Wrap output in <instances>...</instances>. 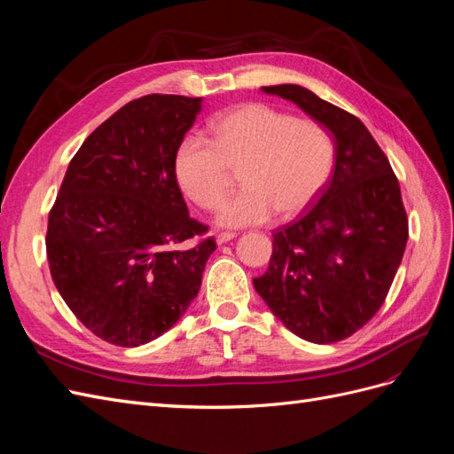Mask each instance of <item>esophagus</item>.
I'll list each match as a JSON object with an SVG mask.
<instances>
[{
    "instance_id": "esophagus-1",
    "label": "esophagus",
    "mask_w": 454,
    "mask_h": 454,
    "mask_svg": "<svg viewBox=\"0 0 454 454\" xmlns=\"http://www.w3.org/2000/svg\"><path fill=\"white\" fill-rule=\"evenodd\" d=\"M232 239H237V235L235 232H219V235L215 237V242L222 246V244H227V242H231Z\"/></svg>"
}]
</instances>
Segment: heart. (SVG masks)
<instances>
[{
    "mask_svg": "<svg viewBox=\"0 0 454 454\" xmlns=\"http://www.w3.org/2000/svg\"><path fill=\"white\" fill-rule=\"evenodd\" d=\"M212 142L187 134L174 153V176L200 208L222 202L240 168L242 189L219 206L215 223L240 229L278 212L292 217L322 193L335 162L329 130L267 104H246L212 121Z\"/></svg>",
    "mask_w": 454,
    "mask_h": 454,
    "instance_id": "heart-1",
    "label": "heart"
}]
</instances>
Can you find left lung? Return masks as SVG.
Segmentation results:
<instances>
[{"mask_svg": "<svg viewBox=\"0 0 454 454\" xmlns=\"http://www.w3.org/2000/svg\"><path fill=\"white\" fill-rule=\"evenodd\" d=\"M261 90L329 130L335 168L314 208L274 232L269 269L254 287L297 337L337 342L373 318L402 263L409 231L400 184L358 117L299 85Z\"/></svg>", "mask_w": 454, "mask_h": 454, "instance_id": "obj_1", "label": "left lung"}]
</instances>
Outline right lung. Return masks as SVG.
Here are the masks:
<instances>
[{
  "label": "right lung",
  "instance_id": "1",
  "mask_svg": "<svg viewBox=\"0 0 454 454\" xmlns=\"http://www.w3.org/2000/svg\"><path fill=\"white\" fill-rule=\"evenodd\" d=\"M202 98L149 94L122 106L79 147L49 214L51 277L94 335L140 347L182 318L214 239L189 215L174 153Z\"/></svg>",
  "mask_w": 454,
  "mask_h": 454
}]
</instances>
